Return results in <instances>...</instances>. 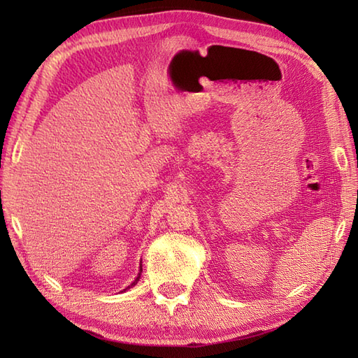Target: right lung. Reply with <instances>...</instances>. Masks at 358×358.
Returning a JSON list of instances; mask_svg holds the SVG:
<instances>
[{"instance_id": "right-lung-1", "label": "right lung", "mask_w": 358, "mask_h": 358, "mask_svg": "<svg viewBox=\"0 0 358 358\" xmlns=\"http://www.w3.org/2000/svg\"><path fill=\"white\" fill-rule=\"evenodd\" d=\"M141 272H143V268H141V264H140V272H138V275H136V278L132 281V283H131V286H127L126 289H129V287H132V286H135L136 283H138V280H140V277H141ZM126 289H124V291H126Z\"/></svg>"}]
</instances>
